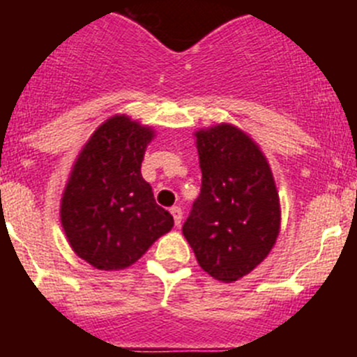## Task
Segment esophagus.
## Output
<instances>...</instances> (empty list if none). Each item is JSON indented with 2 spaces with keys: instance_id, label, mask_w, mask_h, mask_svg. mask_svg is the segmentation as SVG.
I'll list each match as a JSON object with an SVG mask.
<instances>
[{
  "instance_id": "esophagus-1",
  "label": "esophagus",
  "mask_w": 357,
  "mask_h": 357,
  "mask_svg": "<svg viewBox=\"0 0 357 357\" xmlns=\"http://www.w3.org/2000/svg\"><path fill=\"white\" fill-rule=\"evenodd\" d=\"M172 214H173V220H175V225L176 227H181L182 223V209L181 207H172Z\"/></svg>"
}]
</instances>
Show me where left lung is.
Wrapping results in <instances>:
<instances>
[{
    "mask_svg": "<svg viewBox=\"0 0 357 357\" xmlns=\"http://www.w3.org/2000/svg\"><path fill=\"white\" fill-rule=\"evenodd\" d=\"M202 188L182 234L211 277L234 282L254 270L279 236L273 175L257 144L232 125L197 132Z\"/></svg>",
    "mask_w": 357,
    "mask_h": 357,
    "instance_id": "8db88e82",
    "label": "left lung"
}]
</instances>
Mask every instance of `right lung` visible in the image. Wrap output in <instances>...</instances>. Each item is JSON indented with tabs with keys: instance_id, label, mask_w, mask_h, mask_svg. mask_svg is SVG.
Instances as JSON below:
<instances>
[{
	"instance_id": "obj_1",
	"label": "right lung",
	"mask_w": 357,
	"mask_h": 357,
	"mask_svg": "<svg viewBox=\"0 0 357 357\" xmlns=\"http://www.w3.org/2000/svg\"><path fill=\"white\" fill-rule=\"evenodd\" d=\"M153 132L127 116L98 128L78 155L61 218L73 250L98 270L130 266L173 227L141 175Z\"/></svg>"
}]
</instances>
